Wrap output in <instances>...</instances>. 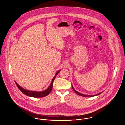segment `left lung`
Masks as SVG:
<instances>
[{
  "label": "left lung",
  "instance_id": "1",
  "mask_svg": "<svg viewBox=\"0 0 125 125\" xmlns=\"http://www.w3.org/2000/svg\"><path fill=\"white\" fill-rule=\"evenodd\" d=\"M72 88H73V90L78 95H81V96H85V97H88V96H89V97H92V96H95V95H100V94H101V93H102V92H100V93H99V94H96V95H84V94H81V93H79V92H77V91H76L75 89H73V86H72Z\"/></svg>",
  "mask_w": 125,
  "mask_h": 125
}]
</instances>
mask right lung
Segmentation results:
<instances>
[{"label":"right lung","instance_id":"right-lung-1","mask_svg":"<svg viewBox=\"0 0 125 125\" xmlns=\"http://www.w3.org/2000/svg\"><path fill=\"white\" fill-rule=\"evenodd\" d=\"M60 70H59V71L57 72L56 73L55 75H57L58 74V73L60 72ZM55 77H56V76H55L52 79L51 84L50 85V86H49V87L47 89L45 90H44V91H41V92H36V91H29V90H26V89H23L21 86H20L16 82H15V83H16L17 86L18 87L19 89H20L25 95H28V96H29L33 97H36V98L42 97L46 96H47L48 95H49L50 93V92H51V91L52 90V89L53 83L54 80H55Z\"/></svg>","mask_w":125,"mask_h":125}]
</instances>
